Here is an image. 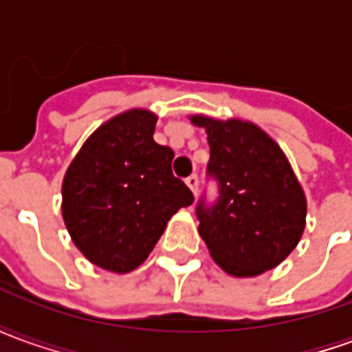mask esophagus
<instances>
[{"label":"esophagus","instance_id":"34e87169","mask_svg":"<svg viewBox=\"0 0 352 352\" xmlns=\"http://www.w3.org/2000/svg\"><path fill=\"white\" fill-rule=\"evenodd\" d=\"M186 184H188V188H190L194 194H198L199 179H198V175H196V173H194V175H190V177H186Z\"/></svg>","mask_w":352,"mask_h":352}]
</instances>
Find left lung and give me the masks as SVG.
I'll list each match as a JSON object with an SVG mask.
<instances>
[{
	"instance_id": "left-lung-1",
	"label": "left lung",
	"mask_w": 352,
	"mask_h": 352,
	"mask_svg": "<svg viewBox=\"0 0 352 352\" xmlns=\"http://www.w3.org/2000/svg\"><path fill=\"white\" fill-rule=\"evenodd\" d=\"M206 128V173L217 198L201 194L199 236L224 272L254 277L287 258L305 228V196L279 145L258 126L192 116Z\"/></svg>"
}]
</instances>
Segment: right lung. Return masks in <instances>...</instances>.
Masks as SVG:
<instances>
[{"instance_id":"right-lung-1","label":"right lung","mask_w":352,"mask_h":352,"mask_svg":"<svg viewBox=\"0 0 352 352\" xmlns=\"http://www.w3.org/2000/svg\"><path fill=\"white\" fill-rule=\"evenodd\" d=\"M156 116L143 109L94 131L67 169L62 214L73 243L92 264L131 272L151 254L166 224L194 194L171 171L175 153L153 139Z\"/></svg>"}]
</instances>
